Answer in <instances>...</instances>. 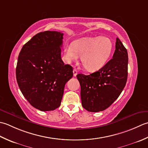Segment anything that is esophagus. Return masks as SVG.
Masks as SVG:
<instances>
[{
	"instance_id": "esophagus-1",
	"label": "esophagus",
	"mask_w": 148,
	"mask_h": 148,
	"mask_svg": "<svg viewBox=\"0 0 148 148\" xmlns=\"http://www.w3.org/2000/svg\"><path fill=\"white\" fill-rule=\"evenodd\" d=\"M73 72V76L74 77H76L77 75V70H76V69H74Z\"/></svg>"
}]
</instances>
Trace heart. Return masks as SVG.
Wrapping results in <instances>:
<instances>
[{"label":"heart","instance_id":"obj_1","mask_svg":"<svg viewBox=\"0 0 148 148\" xmlns=\"http://www.w3.org/2000/svg\"><path fill=\"white\" fill-rule=\"evenodd\" d=\"M113 50V43L106 37L83 38L73 41L64 47V56L69 62H81L87 71L94 72L101 69L109 59Z\"/></svg>","mask_w":148,"mask_h":148}]
</instances>
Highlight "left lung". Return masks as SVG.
I'll return each instance as SVG.
<instances>
[{
    "instance_id": "obj_1",
    "label": "left lung",
    "mask_w": 148,
    "mask_h": 148,
    "mask_svg": "<svg viewBox=\"0 0 148 148\" xmlns=\"http://www.w3.org/2000/svg\"><path fill=\"white\" fill-rule=\"evenodd\" d=\"M128 62L127 50L117 38L112 59L95 73L77 75L81 87L82 105L86 110L92 112L103 111L119 97L127 81Z\"/></svg>"
}]
</instances>
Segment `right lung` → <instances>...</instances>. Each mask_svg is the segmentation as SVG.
Returning a JSON list of instances; mask_svg holds the SVG:
<instances>
[{
  "label": "right lung",
  "instance_id": "1",
  "mask_svg": "<svg viewBox=\"0 0 148 148\" xmlns=\"http://www.w3.org/2000/svg\"><path fill=\"white\" fill-rule=\"evenodd\" d=\"M63 33H38L23 45L19 53L16 77L19 88L32 107L53 110L61 105L66 83L73 68L64 64L61 53Z\"/></svg>",
  "mask_w": 148,
  "mask_h": 148
}]
</instances>
